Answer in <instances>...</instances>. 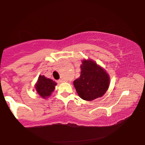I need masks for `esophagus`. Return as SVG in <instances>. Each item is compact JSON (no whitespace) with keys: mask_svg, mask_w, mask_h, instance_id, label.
Segmentation results:
<instances>
[{"mask_svg":"<svg viewBox=\"0 0 145 145\" xmlns=\"http://www.w3.org/2000/svg\"><path fill=\"white\" fill-rule=\"evenodd\" d=\"M57 82H59V83H62V82H64V80H63V79H60V80H59L57 81Z\"/></svg>","mask_w":145,"mask_h":145,"instance_id":"esophagus-1","label":"esophagus"}]
</instances>
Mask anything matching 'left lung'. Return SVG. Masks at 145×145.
<instances>
[{"mask_svg": "<svg viewBox=\"0 0 145 145\" xmlns=\"http://www.w3.org/2000/svg\"><path fill=\"white\" fill-rule=\"evenodd\" d=\"M80 76L74 81L78 95L82 99L92 101L104 95L109 86L107 73L91 60L82 61Z\"/></svg>", "mask_w": 145, "mask_h": 145, "instance_id": "left-lung-1", "label": "left lung"}]
</instances>
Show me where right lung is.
<instances>
[{
    "label": "right lung",
    "instance_id": "right-lung-1",
    "mask_svg": "<svg viewBox=\"0 0 145 145\" xmlns=\"http://www.w3.org/2000/svg\"><path fill=\"white\" fill-rule=\"evenodd\" d=\"M56 83L52 80L46 78L44 76H39L35 85L36 91L40 96L46 98L52 94L54 90Z\"/></svg>",
    "mask_w": 145,
    "mask_h": 145
}]
</instances>
